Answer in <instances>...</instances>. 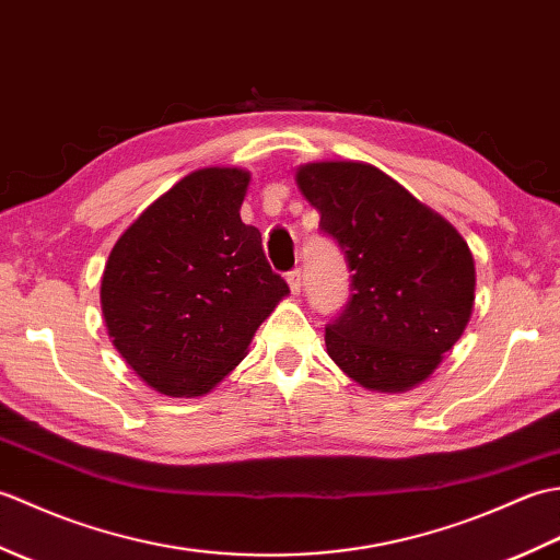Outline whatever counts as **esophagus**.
Listing matches in <instances>:
<instances>
[{
  "mask_svg": "<svg viewBox=\"0 0 560 560\" xmlns=\"http://www.w3.org/2000/svg\"><path fill=\"white\" fill-rule=\"evenodd\" d=\"M301 279H303V273H301L299 267L291 269V271L287 273V281H289V287H291V291H293L295 295L301 293Z\"/></svg>",
  "mask_w": 560,
  "mask_h": 560,
  "instance_id": "1",
  "label": "esophagus"
}]
</instances>
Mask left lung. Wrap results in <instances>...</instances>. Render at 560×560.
<instances>
[{"label":"left lung","mask_w":560,"mask_h":560,"mask_svg":"<svg viewBox=\"0 0 560 560\" xmlns=\"http://www.w3.org/2000/svg\"><path fill=\"white\" fill-rule=\"evenodd\" d=\"M295 180L353 271L347 305L325 327L331 361L368 389L421 383L469 323L467 243L373 165L311 163Z\"/></svg>","instance_id":"8db88e82"}]
</instances>
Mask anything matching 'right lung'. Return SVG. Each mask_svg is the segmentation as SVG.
Segmentation results:
<instances>
[{"label":"right lung","mask_w":560,"mask_h":560,"mask_svg":"<svg viewBox=\"0 0 560 560\" xmlns=\"http://www.w3.org/2000/svg\"><path fill=\"white\" fill-rule=\"evenodd\" d=\"M247 183L237 168L189 173L129 225L105 265L101 303L115 349L161 395L209 392L289 293L261 233L241 219Z\"/></svg>","instance_id":"right-lung-1"}]
</instances>
